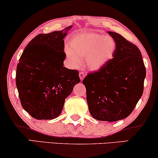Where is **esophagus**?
Instances as JSON below:
<instances>
[{
  "instance_id": "1",
  "label": "esophagus",
  "mask_w": 158,
  "mask_h": 158,
  "mask_svg": "<svg viewBox=\"0 0 158 158\" xmlns=\"http://www.w3.org/2000/svg\"><path fill=\"white\" fill-rule=\"evenodd\" d=\"M85 76V73L84 72H81L79 73V77H80V79H81V81H83Z\"/></svg>"
}]
</instances>
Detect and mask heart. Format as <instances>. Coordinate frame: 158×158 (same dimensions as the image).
<instances>
[{"mask_svg":"<svg viewBox=\"0 0 158 158\" xmlns=\"http://www.w3.org/2000/svg\"><path fill=\"white\" fill-rule=\"evenodd\" d=\"M116 43L109 36L101 34L81 32L70 39L69 47L64 48L66 57L72 65L81 64L79 57H85V63L91 71H98L104 68L113 58Z\"/></svg>","mask_w":158,"mask_h":158,"instance_id":"b5f03b06","label":"heart"}]
</instances>
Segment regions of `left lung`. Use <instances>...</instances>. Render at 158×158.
<instances>
[{"label": "left lung", "instance_id": "1", "mask_svg": "<svg viewBox=\"0 0 158 158\" xmlns=\"http://www.w3.org/2000/svg\"><path fill=\"white\" fill-rule=\"evenodd\" d=\"M116 43L114 58L83 81L90 114L103 122L127 118L143 94L146 70L137 46L116 32L108 31Z\"/></svg>", "mask_w": 158, "mask_h": 158}]
</instances>
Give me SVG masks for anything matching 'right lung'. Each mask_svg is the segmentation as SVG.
I'll use <instances>...</instances> for the list:
<instances>
[{"label":"right lung","mask_w":158,"mask_h":158,"mask_svg":"<svg viewBox=\"0 0 158 158\" xmlns=\"http://www.w3.org/2000/svg\"><path fill=\"white\" fill-rule=\"evenodd\" d=\"M71 28L39 34L19 59L16 75L19 98L23 109L36 119L57 118L65 98L81 81L78 71L63 67L64 38Z\"/></svg>","instance_id":"right-lung-1"}]
</instances>
